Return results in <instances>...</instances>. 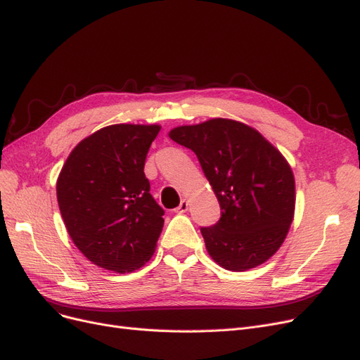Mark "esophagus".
I'll return each instance as SVG.
<instances>
[{"mask_svg": "<svg viewBox=\"0 0 360 360\" xmlns=\"http://www.w3.org/2000/svg\"><path fill=\"white\" fill-rule=\"evenodd\" d=\"M189 209V202L186 200H181L180 205L176 209V213H186Z\"/></svg>", "mask_w": 360, "mask_h": 360, "instance_id": "obj_1", "label": "esophagus"}]
</instances>
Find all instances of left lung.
<instances>
[{"mask_svg": "<svg viewBox=\"0 0 360 360\" xmlns=\"http://www.w3.org/2000/svg\"><path fill=\"white\" fill-rule=\"evenodd\" d=\"M169 138L197 155L221 205L201 226L207 252L226 270L263 264L285 240L294 216V176L285 158L240 122L213 118L172 129Z\"/></svg>", "mask_w": 360, "mask_h": 360, "instance_id": "obj_1", "label": "left lung"}]
</instances>
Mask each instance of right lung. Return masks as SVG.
Wrapping results in <instances>:
<instances>
[{
	"instance_id": "right-lung-1",
	"label": "right lung",
	"mask_w": 360,
	"mask_h": 360,
	"mask_svg": "<svg viewBox=\"0 0 360 360\" xmlns=\"http://www.w3.org/2000/svg\"><path fill=\"white\" fill-rule=\"evenodd\" d=\"M158 124H112L82 139L57 180L73 243L93 264L126 274L153 255L165 210L150 193L144 165Z\"/></svg>"
}]
</instances>
